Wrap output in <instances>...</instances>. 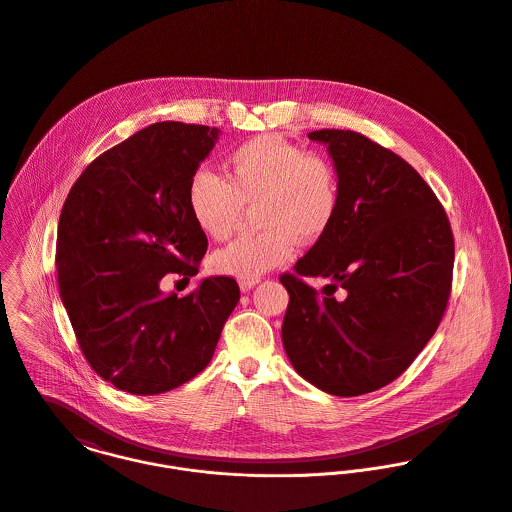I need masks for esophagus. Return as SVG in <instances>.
I'll return each instance as SVG.
<instances>
[{
  "label": "esophagus",
  "instance_id": "34e87169",
  "mask_svg": "<svg viewBox=\"0 0 512 512\" xmlns=\"http://www.w3.org/2000/svg\"><path fill=\"white\" fill-rule=\"evenodd\" d=\"M259 283V279H249V281H239V288H241V292H247V290H251L255 284Z\"/></svg>",
  "mask_w": 512,
  "mask_h": 512
}]
</instances>
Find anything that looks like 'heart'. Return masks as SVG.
Masks as SVG:
<instances>
[{
    "instance_id": "1",
    "label": "heart",
    "mask_w": 512,
    "mask_h": 512,
    "mask_svg": "<svg viewBox=\"0 0 512 512\" xmlns=\"http://www.w3.org/2000/svg\"><path fill=\"white\" fill-rule=\"evenodd\" d=\"M255 206L261 229L239 237L212 255L216 273L239 281L259 279L286 265L302 247L330 231L340 208V176L334 163L279 135H257L226 159V178L196 172L188 184V208L210 239H226L245 208Z\"/></svg>"
}]
</instances>
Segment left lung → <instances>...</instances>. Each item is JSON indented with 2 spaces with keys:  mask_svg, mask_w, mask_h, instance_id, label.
I'll use <instances>...</instances> for the list:
<instances>
[{
  "mask_svg": "<svg viewBox=\"0 0 512 512\" xmlns=\"http://www.w3.org/2000/svg\"><path fill=\"white\" fill-rule=\"evenodd\" d=\"M308 137L328 145L340 208L324 239L281 275L290 296L284 351L320 391L359 397L393 383L438 330L452 290L454 235L432 188L397 153L355 131ZM306 276L333 284L320 295Z\"/></svg>",
  "mask_w": 512,
  "mask_h": 512,
  "instance_id": "1",
  "label": "left lung"
}]
</instances>
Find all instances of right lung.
<instances>
[{
    "label": "right lung",
    "mask_w": 512,
    "mask_h": 512,
    "mask_svg": "<svg viewBox=\"0 0 512 512\" xmlns=\"http://www.w3.org/2000/svg\"><path fill=\"white\" fill-rule=\"evenodd\" d=\"M220 129L153 123L94 159L70 188L57 233L60 298L90 367L115 389L161 395L210 363L239 302L231 277L190 281L208 237L188 208V184ZM182 279V281H184Z\"/></svg>",
    "instance_id": "1"
}]
</instances>
